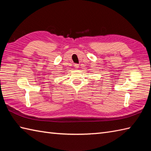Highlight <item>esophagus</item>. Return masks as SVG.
Wrapping results in <instances>:
<instances>
[{
    "mask_svg": "<svg viewBox=\"0 0 151 151\" xmlns=\"http://www.w3.org/2000/svg\"><path fill=\"white\" fill-rule=\"evenodd\" d=\"M74 66H75V69H77L79 68V65H78V64H75V65H74Z\"/></svg>",
    "mask_w": 151,
    "mask_h": 151,
    "instance_id": "esophagus-1",
    "label": "esophagus"
}]
</instances>
